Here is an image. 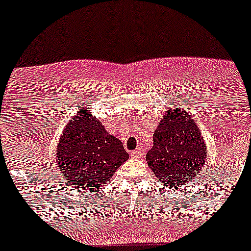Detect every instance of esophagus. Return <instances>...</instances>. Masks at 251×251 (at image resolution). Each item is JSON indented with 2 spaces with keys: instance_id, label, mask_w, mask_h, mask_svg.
Masks as SVG:
<instances>
[{
  "instance_id": "1",
  "label": "esophagus",
  "mask_w": 251,
  "mask_h": 251,
  "mask_svg": "<svg viewBox=\"0 0 251 251\" xmlns=\"http://www.w3.org/2000/svg\"><path fill=\"white\" fill-rule=\"evenodd\" d=\"M131 156L132 158H135V159H143L144 158V153L141 152L140 150H135L133 152H131Z\"/></svg>"
}]
</instances>
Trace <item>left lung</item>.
Instances as JSON below:
<instances>
[{"instance_id": "8db88e82", "label": "left lung", "mask_w": 251, "mask_h": 251, "mask_svg": "<svg viewBox=\"0 0 251 251\" xmlns=\"http://www.w3.org/2000/svg\"><path fill=\"white\" fill-rule=\"evenodd\" d=\"M206 144L185 110L174 107L160 122L146 161L162 185H185L200 173L206 160Z\"/></svg>"}]
</instances>
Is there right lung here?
Listing matches in <instances>:
<instances>
[{
  "label": "right lung",
  "instance_id": "right-lung-1",
  "mask_svg": "<svg viewBox=\"0 0 251 251\" xmlns=\"http://www.w3.org/2000/svg\"><path fill=\"white\" fill-rule=\"evenodd\" d=\"M87 111L81 110L69 122L60 137L56 160L75 188L97 192L128 159V153L100 122L87 116Z\"/></svg>",
  "mask_w": 251,
  "mask_h": 251
}]
</instances>
